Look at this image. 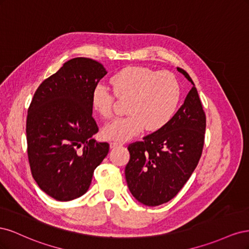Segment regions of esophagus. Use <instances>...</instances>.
Segmentation results:
<instances>
[{
    "label": "esophagus",
    "instance_id": "1",
    "mask_svg": "<svg viewBox=\"0 0 249 249\" xmlns=\"http://www.w3.org/2000/svg\"><path fill=\"white\" fill-rule=\"evenodd\" d=\"M119 145H122V143H120V142H115V141H113V142H111V143H110V147H111V148H114V147L119 146Z\"/></svg>",
    "mask_w": 249,
    "mask_h": 249
}]
</instances>
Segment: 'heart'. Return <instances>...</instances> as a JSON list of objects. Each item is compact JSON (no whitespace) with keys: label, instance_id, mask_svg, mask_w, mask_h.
Wrapping results in <instances>:
<instances>
[{"label":"heart","instance_id":"1","mask_svg":"<svg viewBox=\"0 0 249 249\" xmlns=\"http://www.w3.org/2000/svg\"><path fill=\"white\" fill-rule=\"evenodd\" d=\"M110 83L117 99L129 100L126 104L129 115L113 119L105 125L102 130L105 139L125 141L144 127L147 131L159 130L168 124L178 109L180 87L171 72L129 66L115 73ZM114 97L106 87H95L91 104L97 114L110 117Z\"/></svg>","mask_w":249,"mask_h":249}]
</instances>
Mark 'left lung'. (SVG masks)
<instances>
[{
	"label": "left lung",
	"mask_w": 249,
	"mask_h": 249,
	"mask_svg": "<svg viewBox=\"0 0 249 249\" xmlns=\"http://www.w3.org/2000/svg\"><path fill=\"white\" fill-rule=\"evenodd\" d=\"M178 71L193 87L168 124L129 145L125 179L133 196L148 207L172 199L196 168L202 153L206 114L190 76Z\"/></svg>",
	"instance_id": "obj_1"
}]
</instances>
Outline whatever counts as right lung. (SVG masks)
<instances>
[{"label":"right lung","instance_id":"1","mask_svg":"<svg viewBox=\"0 0 249 249\" xmlns=\"http://www.w3.org/2000/svg\"><path fill=\"white\" fill-rule=\"evenodd\" d=\"M105 67L89 58H73L44 80L34 93L27 116L28 158L40 189L59 201L85 194L109 143L92 138L99 127L91 96Z\"/></svg>","mask_w":249,"mask_h":249}]
</instances>
